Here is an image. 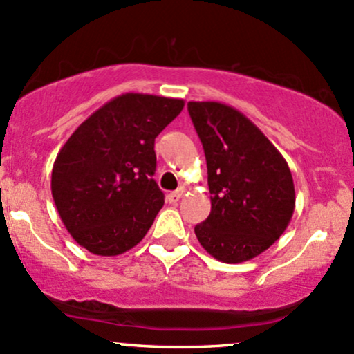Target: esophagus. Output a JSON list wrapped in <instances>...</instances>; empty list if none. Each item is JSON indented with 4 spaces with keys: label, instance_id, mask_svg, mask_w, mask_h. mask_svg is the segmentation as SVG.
<instances>
[{
    "label": "esophagus",
    "instance_id": "esophagus-1",
    "mask_svg": "<svg viewBox=\"0 0 354 354\" xmlns=\"http://www.w3.org/2000/svg\"><path fill=\"white\" fill-rule=\"evenodd\" d=\"M182 196H184V190L178 189L176 192H170L169 196H167V201H169L170 204H177V202L182 198Z\"/></svg>",
    "mask_w": 354,
    "mask_h": 354
}]
</instances>
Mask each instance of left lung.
Wrapping results in <instances>:
<instances>
[{"instance_id": "obj_1", "label": "left lung", "mask_w": 354, "mask_h": 354, "mask_svg": "<svg viewBox=\"0 0 354 354\" xmlns=\"http://www.w3.org/2000/svg\"><path fill=\"white\" fill-rule=\"evenodd\" d=\"M187 109L204 147L212 204L196 236L217 261L244 263L288 227L296 204L291 170L239 110L219 102H189Z\"/></svg>"}]
</instances>
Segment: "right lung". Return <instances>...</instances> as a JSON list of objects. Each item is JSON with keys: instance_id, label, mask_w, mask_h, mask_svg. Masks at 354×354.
Returning <instances> with one entry per match:
<instances>
[{"instance_id": "right-lung-1", "label": "right lung", "mask_w": 354, "mask_h": 354, "mask_svg": "<svg viewBox=\"0 0 354 354\" xmlns=\"http://www.w3.org/2000/svg\"><path fill=\"white\" fill-rule=\"evenodd\" d=\"M180 98L124 93L71 133L51 170V194L75 241L97 256L124 254L145 237L164 205L152 176L157 135Z\"/></svg>"}]
</instances>
